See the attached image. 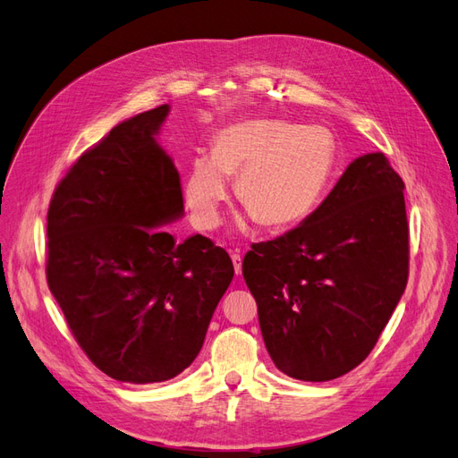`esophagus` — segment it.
I'll return each instance as SVG.
<instances>
[{
    "label": "esophagus",
    "instance_id": "esophagus-1",
    "mask_svg": "<svg viewBox=\"0 0 458 458\" xmlns=\"http://www.w3.org/2000/svg\"><path fill=\"white\" fill-rule=\"evenodd\" d=\"M231 259H233V266H234V273L241 275L242 273V258H241V254L239 252H233Z\"/></svg>",
    "mask_w": 458,
    "mask_h": 458
}]
</instances>
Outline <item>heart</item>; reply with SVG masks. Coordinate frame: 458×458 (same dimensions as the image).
<instances>
[{
	"label": "heart",
	"instance_id": "heart-1",
	"mask_svg": "<svg viewBox=\"0 0 458 458\" xmlns=\"http://www.w3.org/2000/svg\"><path fill=\"white\" fill-rule=\"evenodd\" d=\"M335 162V140L323 128L273 118L231 123L216 133L210 157L191 164L189 214L200 229L217 227L229 197L227 175H239L237 197L263 225H294L321 200Z\"/></svg>",
	"mask_w": 458,
	"mask_h": 458
}]
</instances>
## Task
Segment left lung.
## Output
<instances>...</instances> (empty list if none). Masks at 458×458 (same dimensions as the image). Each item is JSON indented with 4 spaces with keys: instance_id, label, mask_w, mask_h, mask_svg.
<instances>
[{
    "instance_id": "1",
    "label": "left lung",
    "mask_w": 458,
    "mask_h": 458,
    "mask_svg": "<svg viewBox=\"0 0 458 458\" xmlns=\"http://www.w3.org/2000/svg\"><path fill=\"white\" fill-rule=\"evenodd\" d=\"M403 189L382 152L359 157L296 229L244 256L261 336L281 372L327 382L377 345L409 276Z\"/></svg>"
}]
</instances>
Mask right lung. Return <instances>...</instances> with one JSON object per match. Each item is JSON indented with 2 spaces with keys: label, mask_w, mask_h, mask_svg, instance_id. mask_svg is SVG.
<instances>
[{
  "label": "right lung",
  "mask_w": 458,
  "mask_h": 458,
  "mask_svg": "<svg viewBox=\"0 0 458 458\" xmlns=\"http://www.w3.org/2000/svg\"><path fill=\"white\" fill-rule=\"evenodd\" d=\"M168 105L118 123L53 192L47 284L80 348L110 378L164 382L199 355L233 281V261L202 234L177 242L183 216L172 158L157 143Z\"/></svg>",
  "instance_id": "add662e5"
}]
</instances>
